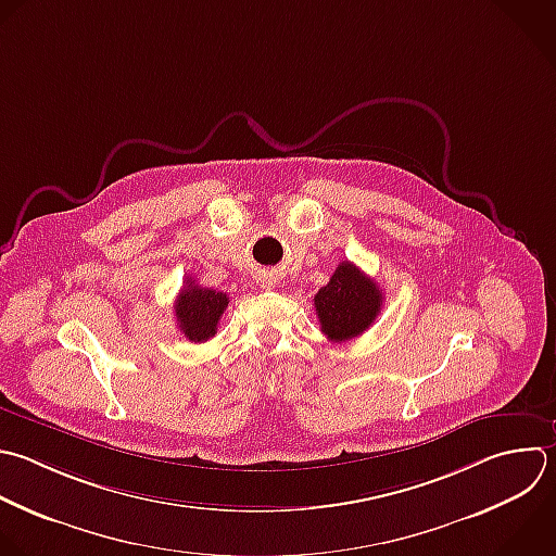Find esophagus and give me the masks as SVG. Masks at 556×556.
Returning <instances> with one entry per match:
<instances>
[{"label":"esophagus","instance_id":"obj_1","mask_svg":"<svg viewBox=\"0 0 556 556\" xmlns=\"http://www.w3.org/2000/svg\"><path fill=\"white\" fill-rule=\"evenodd\" d=\"M263 287H267V289H271V282H267V285H263Z\"/></svg>","mask_w":556,"mask_h":556}]
</instances>
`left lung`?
Masks as SVG:
<instances>
[{
	"label": "left lung",
	"mask_w": 556,
	"mask_h": 556,
	"mask_svg": "<svg viewBox=\"0 0 556 556\" xmlns=\"http://www.w3.org/2000/svg\"><path fill=\"white\" fill-rule=\"evenodd\" d=\"M380 306L382 289L350 261H343L328 285L315 295V313L321 332L334 343L350 341L365 332L378 317Z\"/></svg>",
	"instance_id": "8db88e82"
}]
</instances>
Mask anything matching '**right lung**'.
<instances>
[{"instance_id":"right-lung-1","label":"right lung","mask_w":556,"mask_h":556,"mask_svg":"<svg viewBox=\"0 0 556 556\" xmlns=\"http://www.w3.org/2000/svg\"><path fill=\"white\" fill-rule=\"evenodd\" d=\"M185 282L187 285L178 293V300L174 306L178 328L193 343L208 341L211 337H215L217 324L224 311L228 308L230 300L222 291L200 287L193 278H187Z\"/></svg>"}]
</instances>
